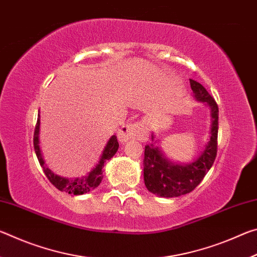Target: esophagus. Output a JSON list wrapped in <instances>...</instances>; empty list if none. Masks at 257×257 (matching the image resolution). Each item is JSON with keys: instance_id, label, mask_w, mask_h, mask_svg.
<instances>
[{"instance_id": "1", "label": "esophagus", "mask_w": 257, "mask_h": 257, "mask_svg": "<svg viewBox=\"0 0 257 257\" xmlns=\"http://www.w3.org/2000/svg\"><path fill=\"white\" fill-rule=\"evenodd\" d=\"M143 133H144V124L143 123H127L123 124L118 130V139L121 143H125L128 141H132V139L141 137Z\"/></svg>"}]
</instances>
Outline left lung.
<instances>
[{"instance_id":"obj_1","label":"left lung","mask_w":257,"mask_h":257,"mask_svg":"<svg viewBox=\"0 0 257 257\" xmlns=\"http://www.w3.org/2000/svg\"><path fill=\"white\" fill-rule=\"evenodd\" d=\"M195 98L205 102L211 112V130L205 149L202 154L188 164L173 163L165 158L160 147L155 145L152 134L151 145L145 146L144 181L146 188L161 197H178L193 191L214 163L217 152L219 107L207 90L193 79H189Z\"/></svg>"}]
</instances>
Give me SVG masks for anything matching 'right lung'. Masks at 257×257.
Wrapping results in <instances>:
<instances>
[{
    "label": "right lung",
    "instance_id": "obj_1",
    "mask_svg": "<svg viewBox=\"0 0 257 257\" xmlns=\"http://www.w3.org/2000/svg\"><path fill=\"white\" fill-rule=\"evenodd\" d=\"M40 127H41V120H40V113H38V119L36 127H35V133H34V147H35V153L38 159V162H40L41 167L44 170L45 176L47 179L51 181V184L55 186V188H58L61 191H66L68 194L72 195H82L88 193V191H92L93 189L98 187L101 184L103 179V172L102 169L104 167V162H106L107 160H110L113 155L116 153V151L119 149V143L118 139H116L115 135L108 139L106 143V146L104 147L103 153L101 159H99L98 163L96 164L92 171H90L88 175L82 176L80 178H76V179H68V178L60 177L58 175H54L49 168L45 165V161L43 159L42 151L40 147Z\"/></svg>",
    "mask_w": 257,
    "mask_h": 257
}]
</instances>
